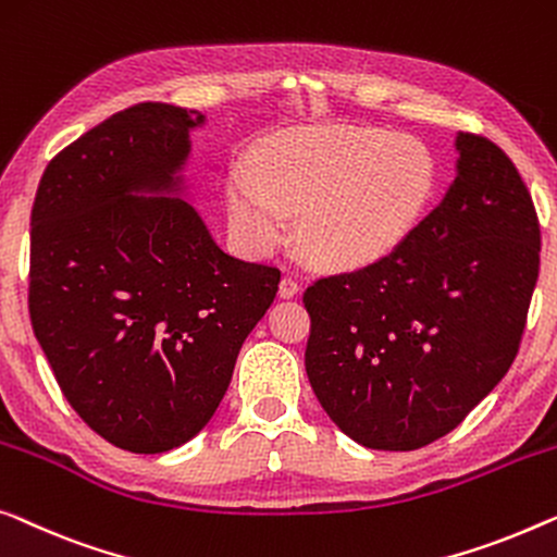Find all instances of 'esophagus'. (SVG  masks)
Returning a JSON list of instances; mask_svg holds the SVG:
<instances>
[{
  "instance_id": "34e87169",
  "label": "esophagus",
  "mask_w": 557,
  "mask_h": 557,
  "mask_svg": "<svg viewBox=\"0 0 557 557\" xmlns=\"http://www.w3.org/2000/svg\"><path fill=\"white\" fill-rule=\"evenodd\" d=\"M298 292H301V284H298L296 276H284V278H281V284H278L281 298H292V296H296Z\"/></svg>"
}]
</instances>
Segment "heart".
I'll use <instances>...</instances> for the list:
<instances>
[{
    "label": "heart",
    "mask_w": 557,
    "mask_h": 557,
    "mask_svg": "<svg viewBox=\"0 0 557 557\" xmlns=\"http://www.w3.org/2000/svg\"><path fill=\"white\" fill-rule=\"evenodd\" d=\"M437 168L412 135L326 125L288 131L238 163L225 200L236 231L269 251L298 208V240L319 261L357 265L401 246L430 206Z\"/></svg>",
    "instance_id": "1"
}]
</instances>
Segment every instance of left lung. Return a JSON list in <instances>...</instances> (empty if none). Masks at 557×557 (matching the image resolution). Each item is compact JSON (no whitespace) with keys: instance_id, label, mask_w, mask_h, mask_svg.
Returning <instances> with one entry per match:
<instances>
[{"instance_id":"obj_1","label":"left lung","mask_w":557,"mask_h":557,"mask_svg":"<svg viewBox=\"0 0 557 557\" xmlns=\"http://www.w3.org/2000/svg\"><path fill=\"white\" fill-rule=\"evenodd\" d=\"M455 181L384 259L319 278L306 374L346 437L409 453L445 437L518 354L540 269L533 198L495 143L457 133Z\"/></svg>"}]
</instances>
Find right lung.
Masks as SVG:
<instances>
[{
	"label": "right lung",
	"mask_w": 557,
	"mask_h": 557,
	"mask_svg": "<svg viewBox=\"0 0 557 557\" xmlns=\"http://www.w3.org/2000/svg\"><path fill=\"white\" fill-rule=\"evenodd\" d=\"M206 123L168 102L120 110L52 158L32 206V329L72 409L127 453L211 422L278 292V269L225 253L190 206Z\"/></svg>",
	"instance_id": "obj_1"
}]
</instances>
